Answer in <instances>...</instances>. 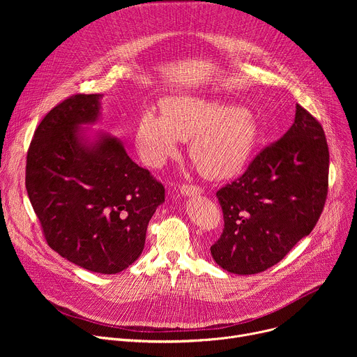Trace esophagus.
<instances>
[{
  "label": "esophagus",
  "mask_w": 357,
  "mask_h": 357,
  "mask_svg": "<svg viewBox=\"0 0 357 357\" xmlns=\"http://www.w3.org/2000/svg\"><path fill=\"white\" fill-rule=\"evenodd\" d=\"M203 190L199 186H193V185H182L181 186V195L182 196H196V195H202Z\"/></svg>",
  "instance_id": "esophagus-1"
}]
</instances>
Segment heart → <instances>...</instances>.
Returning a JSON list of instances; mask_svg holds the SVG:
<instances>
[{
    "label": "heart",
    "instance_id": "b5f03b06",
    "mask_svg": "<svg viewBox=\"0 0 357 357\" xmlns=\"http://www.w3.org/2000/svg\"><path fill=\"white\" fill-rule=\"evenodd\" d=\"M257 139V121L241 107L199 97H174L164 116L146 110L135 128L138 155L151 168L162 167L189 141L188 154L209 179L229 178L247 164Z\"/></svg>",
    "mask_w": 357,
    "mask_h": 357
}]
</instances>
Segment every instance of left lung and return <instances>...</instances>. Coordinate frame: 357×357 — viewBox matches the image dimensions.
I'll list each match as a JSON object with an SVG mask.
<instances>
[{
	"label": "left lung",
	"instance_id": "left-lung-1",
	"mask_svg": "<svg viewBox=\"0 0 357 357\" xmlns=\"http://www.w3.org/2000/svg\"><path fill=\"white\" fill-rule=\"evenodd\" d=\"M329 149L319 121L296 105L289 130L216 196L225 229L211 247L223 270L250 275L281 261L325 206Z\"/></svg>",
	"mask_w": 357,
	"mask_h": 357
}]
</instances>
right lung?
<instances>
[{"label":"right lung","instance_id":"right-lung-1","mask_svg":"<svg viewBox=\"0 0 357 357\" xmlns=\"http://www.w3.org/2000/svg\"><path fill=\"white\" fill-rule=\"evenodd\" d=\"M103 94H76L38 126L26 157V192L50 248L93 273L117 274L144 250L165 188L138 167L123 142L84 128Z\"/></svg>","mask_w":357,"mask_h":357}]
</instances>
